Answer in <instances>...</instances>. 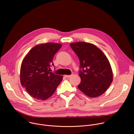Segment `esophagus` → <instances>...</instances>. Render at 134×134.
Wrapping results in <instances>:
<instances>
[{"mask_svg":"<svg viewBox=\"0 0 134 134\" xmlns=\"http://www.w3.org/2000/svg\"><path fill=\"white\" fill-rule=\"evenodd\" d=\"M74 75V74H71V75H65V77H66V78H69L70 77H71V76H72Z\"/></svg>","mask_w":134,"mask_h":134,"instance_id":"34e87169","label":"esophagus"}]
</instances>
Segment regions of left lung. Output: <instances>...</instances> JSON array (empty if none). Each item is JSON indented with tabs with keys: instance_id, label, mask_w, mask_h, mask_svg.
<instances>
[{
	"instance_id": "obj_1",
	"label": "left lung",
	"mask_w": 134,
	"mask_h": 134,
	"mask_svg": "<svg viewBox=\"0 0 134 134\" xmlns=\"http://www.w3.org/2000/svg\"><path fill=\"white\" fill-rule=\"evenodd\" d=\"M70 47L80 62L78 88L91 98L100 96L110 86L113 79L110 64L104 53L95 46L85 42L72 43Z\"/></svg>"
}]
</instances>
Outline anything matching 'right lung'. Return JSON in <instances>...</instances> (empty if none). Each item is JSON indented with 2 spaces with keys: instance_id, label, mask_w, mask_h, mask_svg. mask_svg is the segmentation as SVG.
Wrapping results in <instances>:
<instances>
[{
  "instance_id": "right-lung-1",
  "label": "right lung",
  "mask_w": 134,
  "mask_h": 134,
  "mask_svg": "<svg viewBox=\"0 0 134 134\" xmlns=\"http://www.w3.org/2000/svg\"><path fill=\"white\" fill-rule=\"evenodd\" d=\"M59 43H47L35 46L24 58L21 68L20 80L30 96L45 100L55 92L63 76L50 72L54 54L62 47Z\"/></svg>"
}]
</instances>
